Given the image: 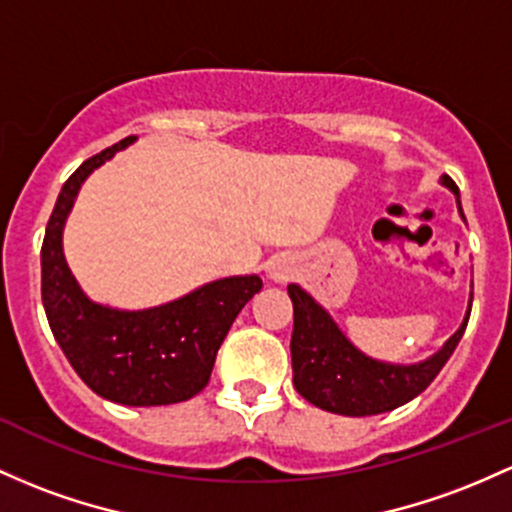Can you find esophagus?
Wrapping results in <instances>:
<instances>
[{"mask_svg":"<svg viewBox=\"0 0 512 512\" xmlns=\"http://www.w3.org/2000/svg\"><path fill=\"white\" fill-rule=\"evenodd\" d=\"M291 277H294V262L277 257V260L269 265V279H274V282H289Z\"/></svg>","mask_w":512,"mask_h":512,"instance_id":"esophagus-1","label":"esophagus"}]
</instances>
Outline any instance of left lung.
Listing matches in <instances>:
<instances>
[{
	"label": "left lung",
	"instance_id": "1",
	"mask_svg": "<svg viewBox=\"0 0 512 512\" xmlns=\"http://www.w3.org/2000/svg\"><path fill=\"white\" fill-rule=\"evenodd\" d=\"M442 184L452 189L459 201V187L454 179L442 174ZM289 296L294 303L291 367H294L296 391L323 411L352 415V418L393 411L428 389L462 340L471 313L469 301V311L457 333L425 362L389 364L359 352L335 325L330 313L301 286L289 284Z\"/></svg>",
	"mask_w": 512,
	"mask_h": 512
}]
</instances>
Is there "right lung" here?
Here are the masks:
<instances>
[{
	"mask_svg": "<svg viewBox=\"0 0 512 512\" xmlns=\"http://www.w3.org/2000/svg\"><path fill=\"white\" fill-rule=\"evenodd\" d=\"M133 140L84 160L60 189L41 247V296L60 350L89 389L123 406H170L209 384L218 347L262 279H218L145 311H119L84 296L63 255L65 218L84 179Z\"/></svg>",
	"mask_w": 512,
	"mask_h": 512,
	"instance_id": "obj_1",
	"label": "right lung"
}]
</instances>
